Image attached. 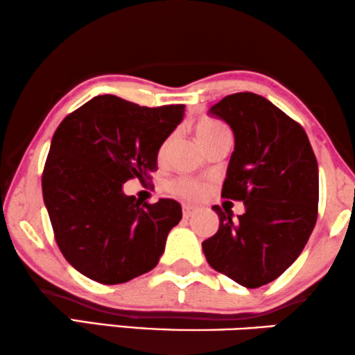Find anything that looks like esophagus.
Listing matches in <instances>:
<instances>
[{
  "label": "esophagus",
  "instance_id": "1",
  "mask_svg": "<svg viewBox=\"0 0 355 355\" xmlns=\"http://www.w3.org/2000/svg\"><path fill=\"white\" fill-rule=\"evenodd\" d=\"M195 213V208L192 207V205H182V214L184 218H190Z\"/></svg>",
  "mask_w": 355,
  "mask_h": 355
}]
</instances>
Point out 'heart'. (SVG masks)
Wrapping results in <instances>:
<instances>
[{"label":"heart","mask_w":355,"mask_h":355,"mask_svg":"<svg viewBox=\"0 0 355 355\" xmlns=\"http://www.w3.org/2000/svg\"><path fill=\"white\" fill-rule=\"evenodd\" d=\"M224 130H225L224 125H220V123L213 121V120H202L197 125V128H195L200 142H205L211 136L218 135V132ZM166 189L169 193L178 195V197L186 198V200H197L202 197L205 192V186L202 182L195 181V179H189V178L173 179L171 182H168Z\"/></svg>","instance_id":"heart-1"}]
</instances>
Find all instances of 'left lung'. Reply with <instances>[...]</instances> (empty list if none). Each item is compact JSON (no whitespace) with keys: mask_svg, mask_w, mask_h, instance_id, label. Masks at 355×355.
<instances>
[{"mask_svg":"<svg viewBox=\"0 0 355 355\" xmlns=\"http://www.w3.org/2000/svg\"><path fill=\"white\" fill-rule=\"evenodd\" d=\"M209 114L232 128L235 147L223 197L245 203L239 219L213 209L219 229L205 240L214 270L258 288L295 263L317 220L318 166L300 123L253 92L225 96Z\"/></svg>","mask_w":355,"mask_h":355,"instance_id":"1","label":"left lung"}]
</instances>
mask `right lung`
Wrapping results in <instances>:
<instances>
[{
    "label": "right lung",
    "instance_id": "right-lung-1",
    "mask_svg": "<svg viewBox=\"0 0 355 355\" xmlns=\"http://www.w3.org/2000/svg\"><path fill=\"white\" fill-rule=\"evenodd\" d=\"M186 105L141 107L96 96L67 115L44 163L43 198L54 237L76 270L104 285L152 270L182 218L176 200L141 203L123 184L157 171L162 144L182 121Z\"/></svg>",
    "mask_w": 355,
    "mask_h": 355
}]
</instances>
